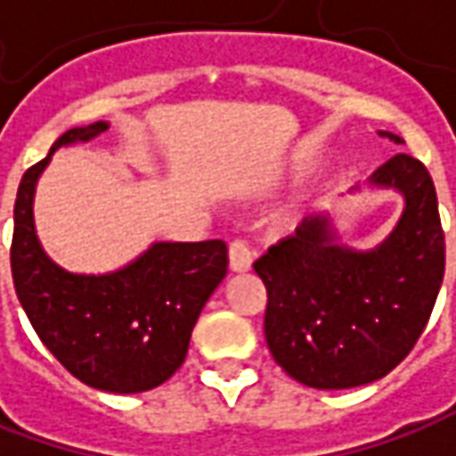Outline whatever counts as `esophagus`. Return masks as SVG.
<instances>
[{
  "label": "esophagus",
  "mask_w": 456,
  "mask_h": 456,
  "mask_svg": "<svg viewBox=\"0 0 456 456\" xmlns=\"http://www.w3.org/2000/svg\"><path fill=\"white\" fill-rule=\"evenodd\" d=\"M252 262H255V249L244 240H234L229 244V265L234 273H247L252 267Z\"/></svg>",
  "instance_id": "1"
}]
</instances>
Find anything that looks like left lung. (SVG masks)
Returning <instances> with one entry per match:
<instances>
[{
  "label": "left lung",
  "instance_id": "left-lung-1",
  "mask_svg": "<svg viewBox=\"0 0 456 456\" xmlns=\"http://www.w3.org/2000/svg\"><path fill=\"white\" fill-rule=\"evenodd\" d=\"M370 181L406 197L381 247L343 249L328 219L310 216L255 262L267 288L270 354L310 388H354L396 369L424 333L444 277V229L427 166L396 153Z\"/></svg>",
  "mask_w": 456,
  "mask_h": 456
}]
</instances>
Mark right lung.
<instances>
[{
	"label": "right lung",
	"mask_w": 456,
	"mask_h": 456,
	"mask_svg": "<svg viewBox=\"0 0 456 456\" xmlns=\"http://www.w3.org/2000/svg\"><path fill=\"white\" fill-rule=\"evenodd\" d=\"M108 123L72 128L29 166L14 201L12 280L35 333L83 384L141 394L171 379L186 358L199 313L227 275V244L159 242L113 275H72L42 252L32 197L53 151L95 141Z\"/></svg>",
	"instance_id": "add662e5"
}]
</instances>
